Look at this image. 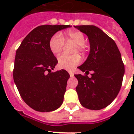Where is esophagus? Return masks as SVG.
Instances as JSON below:
<instances>
[{"instance_id":"esophagus-1","label":"esophagus","mask_w":134,"mask_h":134,"mask_svg":"<svg viewBox=\"0 0 134 134\" xmlns=\"http://www.w3.org/2000/svg\"><path fill=\"white\" fill-rule=\"evenodd\" d=\"M69 75H70V76L71 77H73L74 76V72L72 71H69Z\"/></svg>"}]
</instances>
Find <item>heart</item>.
Instances as JSON below:
<instances>
[{
    "instance_id": "1",
    "label": "heart",
    "mask_w": 134,
    "mask_h": 134,
    "mask_svg": "<svg viewBox=\"0 0 134 134\" xmlns=\"http://www.w3.org/2000/svg\"><path fill=\"white\" fill-rule=\"evenodd\" d=\"M67 37L77 44L76 51L83 52L86 49L85 45V35L79 30H69L67 32ZM65 44V40L63 35L57 32L53 35L49 41V48L51 51L54 55H59L63 51ZM81 62V57L79 55L63 54L58 58V66L62 69L71 70L74 69Z\"/></svg>"
}]
</instances>
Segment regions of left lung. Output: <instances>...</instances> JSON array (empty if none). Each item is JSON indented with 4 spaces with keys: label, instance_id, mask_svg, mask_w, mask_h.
Masks as SVG:
<instances>
[{
    "label": "left lung",
    "instance_id": "left-lung-1",
    "mask_svg": "<svg viewBox=\"0 0 134 134\" xmlns=\"http://www.w3.org/2000/svg\"><path fill=\"white\" fill-rule=\"evenodd\" d=\"M90 42L89 55L78 67L86 74H75L76 90L82 106L90 110L106 108L118 94L125 74V65L113 40L94 26H74ZM92 71L91 77L87 74Z\"/></svg>",
    "mask_w": 134,
    "mask_h": 134
}]
</instances>
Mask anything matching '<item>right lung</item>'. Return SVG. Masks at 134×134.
I'll return each mask as SVG.
<instances>
[{
    "mask_svg": "<svg viewBox=\"0 0 134 134\" xmlns=\"http://www.w3.org/2000/svg\"><path fill=\"white\" fill-rule=\"evenodd\" d=\"M69 25H43L31 31L16 52L14 81L26 104L40 112H50L62 105L69 74L65 69L51 72L58 63L49 41Z\"/></svg>",
    "mask_w": 134,
    "mask_h": 134,
    "instance_id": "add662e5",
    "label": "right lung"
}]
</instances>
